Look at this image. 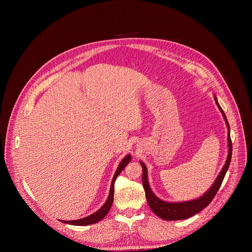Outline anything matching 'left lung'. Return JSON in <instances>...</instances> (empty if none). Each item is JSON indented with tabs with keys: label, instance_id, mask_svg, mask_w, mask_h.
<instances>
[{
	"label": "left lung",
	"instance_id": "left-lung-1",
	"mask_svg": "<svg viewBox=\"0 0 252 252\" xmlns=\"http://www.w3.org/2000/svg\"><path fill=\"white\" fill-rule=\"evenodd\" d=\"M214 100L215 103L218 104L220 111L221 112L223 119L225 121L227 129H228V133H227V146H228V155L226 158V161L221 169V171L220 172L219 176L215 179L214 183L212 184V186L208 189V190L203 193L200 197H197L195 199H191V200H188V201H178V202H168V201H164L160 198H158L152 190L150 184H149V178H148V168L146 166V164L143 163L140 160V164L142 166V186L143 189H145L146 191V197H147V201L151 207V209L154 211V213H156L158 217H159L160 219L164 220H186L189 218L193 217L194 214L198 213L199 211H201L203 208H205L213 199V197L217 194V192L219 191L223 178L225 176V173L229 167L230 164V160H231V155H232V143H231V139H230V128H229V125L226 119V116L224 114V112L222 111V109L220 107L217 96L214 95Z\"/></svg>",
	"mask_w": 252,
	"mask_h": 252
}]
</instances>
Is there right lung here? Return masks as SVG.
<instances>
[{
	"label": "right lung",
	"instance_id": "1",
	"mask_svg": "<svg viewBox=\"0 0 252 252\" xmlns=\"http://www.w3.org/2000/svg\"><path fill=\"white\" fill-rule=\"evenodd\" d=\"M131 159V157L130 155H127L126 156L123 160L121 161V163L119 164L118 168H117V171L113 177V181H112V184H111V189H110V193H109V196H107V199L106 201L104 202V204L98 209L96 210L94 213L89 215V217L87 218H84V219H81V220H61L63 223H66V224H71V225H78V226H84V225H90V224H94V223H96L98 222L99 220H101L105 215L107 214V212L110 211L111 207H112V204L114 202V191H115V182L116 179L118 177V175L123 171V169L129 163Z\"/></svg>",
	"mask_w": 252,
	"mask_h": 252
}]
</instances>
